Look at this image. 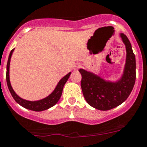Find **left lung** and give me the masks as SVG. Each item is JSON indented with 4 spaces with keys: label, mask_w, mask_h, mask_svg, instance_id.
I'll use <instances>...</instances> for the list:
<instances>
[{
    "label": "left lung",
    "mask_w": 147,
    "mask_h": 147,
    "mask_svg": "<svg viewBox=\"0 0 147 147\" xmlns=\"http://www.w3.org/2000/svg\"><path fill=\"white\" fill-rule=\"evenodd\" d=\"M126 47V63L121 78L115 82L105 81L95 74L79 69L81 87L88 104L99 110H109L125 102L133 90L136 79L135 55L125 34H120Z\"/></svg>",
    "instance_id": "1"
}]
</instances>
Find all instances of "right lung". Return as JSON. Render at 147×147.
I'll list each match as a JSON object with an SVG mask.
<instances>
[{
	"instance_id": "obj_1",
	"label": "right lung",
	"mask_w": 147,
	"mask_h": 147,
	"mask_svg": "<svg viewBox=\"0 0 147 147\" xmlns=\"http://www.w3.org/2000/svg\"><path fill=\"white\" fill-rule=\"evenodd\" d=\"M13 49L9 55V58H8L7 64V74H6V78H7V84L8 88L10 94H11L12 96L13 97V99L16 100V102L19 103L20 106L23 107L24 108L28 109L32 111H36V112H40V111L46 110L47 109L51 108V107H53L58 101H59V98L61 97L62 93H63V87L66 83V82L69 79L71 72L67 74L66 76L62 78L59 82V83L57 84V87L54 89L53 92L51 93L49 96H47L45 98L40 100L37 101H29L24 100V99L21 98L18 96L17 94H16L15 91L13 90V88H12L11 84H10V82H9V63H10V59H11V56L13 52Z\"/></svg>"
}]
</instances>
